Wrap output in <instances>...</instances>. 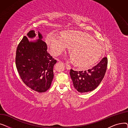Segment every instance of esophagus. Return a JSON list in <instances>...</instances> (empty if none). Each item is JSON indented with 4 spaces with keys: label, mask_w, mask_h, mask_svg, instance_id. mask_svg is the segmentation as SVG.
Segmentation results:
<instances>
[{
    "label": "esophagus",
    "mask_w": 128,
    "mask_h": 128,
    "mask_svg": "<svg viewBox=\"0 0 128 128\" xmlns=\"http://www.w3.org/2000/svg\"><path fill=\"white\" fill-rule=\"evenodd\" d=\"M66 68L67 69H68V70H70L71 67H70V65L69 64L67 63V64H66Z\"/></svg>",
    "instance_id": "obj_1"
}]
</instances>
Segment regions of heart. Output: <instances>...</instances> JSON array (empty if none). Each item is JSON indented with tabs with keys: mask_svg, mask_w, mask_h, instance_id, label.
Returning <instances> with one entry per match:
<instances>
[{
	"mask_svg": "<svg viewBox=\"0 0 128 128\" xmlns=\"http://www.w3.org/2000/svg\"><path fill=\"white\" fill-rule=\"evenodd\" d=\"M46 44L54 56L60 54L68 47L73 63L80 68L91 66L99 59L103 48L96 40L86 32L67 30L62 37L54 32L47 36Z\"/></svg>",
	"mask_w": 128,
	"mask_h": 128,
	"instance_id": "1",
	"label": "heart"
}]
</instances>
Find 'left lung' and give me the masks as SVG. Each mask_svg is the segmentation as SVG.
Here are the masks:
<instances>
[{"label":"left lung","instance_id":"1","mask_svg":"<svg viewBox=\"0 0 128 128\" xmlns=\"http://www.w3.org/2000/svg\"><path fill=\"white\" fill-rule=\"evenodd\" d=\"M107 62V58L104 57L96 65L88 70L78 72L71 69L70 76L75 88L80 93L96 89L105 76Z\"/></svg>","mask_w":128,"mask_h":128}]
</instances>
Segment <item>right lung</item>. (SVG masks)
Wrapping results in <instances>:
<instances>
[{
	"label": "right lung",
	"instance_id": "right-lung-1",
	"mask_svg": "<svg viewBox=\"0 0 128 128\" xmlns=\"http://www.w3.org/2000/svg\"><path fill=\"white\" fill-rule=\"evenodd\" d=\"M38 39L29 41L24 36L16 52V68L24 83L32 90L44 92L51 86L53 79V67L56 60L47 52V46L39 32ZM35 30L30 31L27 36L33 39Z\"/></svg>",
	"mask_w": 128,
	"mask_h": 128
}]
</instances>
